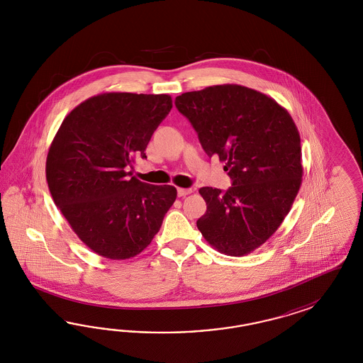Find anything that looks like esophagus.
Masks as SVG:
<instances>
[{
    "instance_id": "esophagus-1",
    "label": "esophagus",
    "mask_w": 363,
    "mask_h": 363,
    "mask_svg": "<svg viewBox=\"0 0 363 363\" xmlns=\"http://www.w3.org/2000/svg\"><path fill=\"white\" fill-rule=\"evenodd\" d=\"M191 191H193L191 189H184V187H178V189H177L178 197H186L187 194H190Z\"/></svg>"
}]
</instances>
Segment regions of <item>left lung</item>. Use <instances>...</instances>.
I'll use <instances>...</instances> for the list:
<instances>
[{"mask_svg": "<svg viewBox=\"0 0 363 363\" xmlns=\"http://www.w3.org/2000/svg\"><path fill=\"white\" fill-rule=\"evenodd\" d=\"M177 109L209 157L225 161L231 186L201 187L198 230L220 253L241 257L285 220L302 182L301 138L285 108L254 89L214 85L177 97Z\"/></svg>", "mask_w": 363, "mask_h": 363, "instance_id": "8db88e82", "label": "left lung"}]
</instances>
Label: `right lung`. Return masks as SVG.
Segmentation results:
<instances>
[{"label": "right lung", "instance_id": "1", "mask_svg": "<svg viewBox=\"0 0 363 363\" xmlns=\"http://www.w3.org/2000/svg\"><path fill=\"white\" fill-rule=\"evenodd\" d=\"M173 108L167 94L104 93L61 123L46 158L55 206L89 249L109 259L141 253L158 233L177 189L130 177L154 130Z\"/></svg>", "mask_w": 363, "mask_h": 363}]
</instances>
